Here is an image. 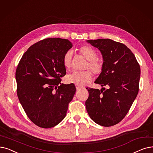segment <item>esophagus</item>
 <instances>
[{
  "label": "esophagus",
  "instance_id": "1",
  "mask_svg": "<svg viewBox=\"0 0 153 153\" xmlns=\"http://www.w3.org/2000/svg\"><path fill=\"white\" fill-rule=\"evenodd\" d=\"M76 89H81L82 87H81V86H79V85H76Z\"/></svg>",
  "mask_w": 153,
  "mask_h": 153
}]
</instances>
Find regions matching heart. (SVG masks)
I'll list each match as a JSON object with an SVG mask.
<instances>
[{"label": "heart", "mask_w": 153, "mask_h": 153, "mask_svg": "<svg viewBox=\"0 0 153 153\" xmlns=\"http://www.w3.org/2000/svg\"><path fill=\"white\" fill-rule=\"evenodd\" d=\"M79 52L84 58L88 61L85 65V69L89 68L95 74H100L103 68V64L96 59L97 52L94 49L88 45H84L79 49ZM73 59V52L71 50L65 52L63 57V65L65 69L69 70L72 66ZM92 74L91 71L84 72L74 71L65 77V81L68 83L74 84L77 85H84L91 81Z\"/></svg>", "instance_id": "1"}]
</instances>
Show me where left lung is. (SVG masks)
Returning <instances> with one entry per match:
<instances>
[{"label":"left lung","instance_id":"1","mask_svg":"<svg viewBox=\"0 0 153 153\" xmlns=\"http://www.w3.org/2000/svg\"><path fill=\"white\" fill-rule=\"evenodd\" d=\"M100 51L101 73L94 81L107 89H89L86 109L93 121L105 127L114 126L127 114L138 94L141 69L135 56L124 44L109 39L88 40Z\"/></svg>","mask_w":153,"mask_h":153}]
</instances>
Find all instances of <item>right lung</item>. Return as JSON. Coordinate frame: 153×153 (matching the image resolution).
<instances>
[{
  "mask_svg": "<svg viewBox=\"0 0 153 153\" xmlns=\"http://www.w3.org/2000/svg\"><path fill=\"white\" fill-rule=\"evenodd\" d=\"M72 47L68 39L48 38L31 45L17 66V93L26 114L39 127L51 128L66 116L76 93L73 84L61 83L66 74L63 57Z\"/></svg>",
  "mask_w": 153,
  "mask_h": 153,
  "instance_id": "right-lung-1",
  "label": "right lung"
}]
</instances>
